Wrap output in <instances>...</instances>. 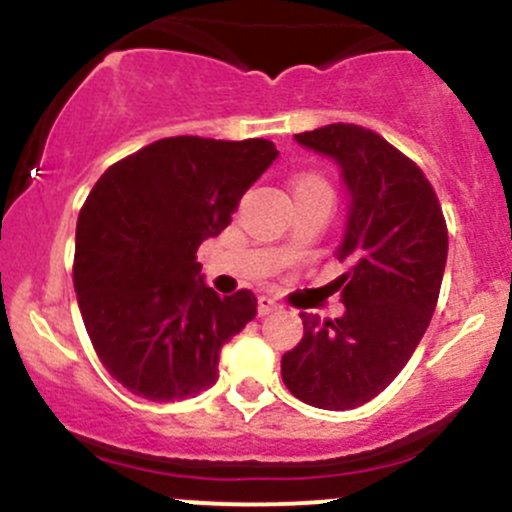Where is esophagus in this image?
Wrapping results in <instances>:
<instances>
[{
    "label": "esophagus",
    "mask_w": 512,
    "mask_h": 512,
    "mask_svg": "<svg viewBox=\"0 0 512 512\" xmlns=\"http://www.w3.org/2000/svg\"><path fill=\"white\" fill-rule=\"evenodd\" d=\"M277 309H280V304H277L272 297H267V294H262V297L257 299V312H260V317L277 312Z\"/></svg>",
    "instance_id": "34e87169"
}]
</instances>
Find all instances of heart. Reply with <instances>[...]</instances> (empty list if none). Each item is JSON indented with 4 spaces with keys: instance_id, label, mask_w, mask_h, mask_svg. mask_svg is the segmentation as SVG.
Returning <instances> with one entry per match:
<instances>
[{
    "instance_id": "b5f03b06",
    "label": "heart",
    "mask_w": 512,
    "mask_h": 512,
    "mask_svg": "<svg viewBox=\"0 0 512 512\" xmlns=\"http://www.w3.org/2000/svg\"><path fill=\"white\" fill-rule=\"evenodd\" d=\"M299 188H327V183H324V180H319V178H312V175H307V178L294 180V190H299Z\"/></svg>"
}]
</instances>
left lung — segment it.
Returning <instances> with one entry per match:
<instances>
[{"instance_id":"1","label":"left lung","mask_w":512,"mask_h":512,"mask_svg":"<svg viewBox=\"0 0 512 512\" xmlns=\"http://www.w3.org/2000/svg\"><path fill=\"white\" fill-rule=\"evenodd\" d=\"M332 158L347 190V223L332 282L344 314H299L304 337L282 356V379L299 401L347 411L379 396L399 376L436 309L448 232L421 168L379 133L332 123L294 136Z\"/></svg>"}]
</instances>
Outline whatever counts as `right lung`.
<instances>
[{
    "instance_id": "obj_1",
    "label": "right lung",
    "mask_w": 512,
    "mask_h": 512,
    "mask_svg": "<svg viewBox=\"0 0 512 512\" xmlns=\"http://www.w3.org/2000/svg\"><path fill=\"white\" fill-rule=\"evenodd\" d=\"M277 156L265 138H163L111 165L86 198L74 257L81 317L101 364L136 396L208 391L220 349L255 319V294L220 297L195 252Z\"/></svg>"
}]
</instances>
